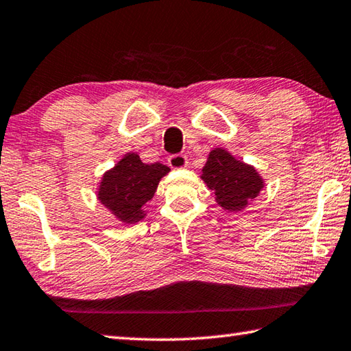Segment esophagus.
Here are the masks:
<instances>
[{"label": "esophagus", "instance_id": "34e87169", "mask_svg": "<svg viewBox=\"0 0 351 351\" xmlns=\"http://www.w3.org/2000/svg\"><path fill=\"white\" fill-rule=\"evenodd\" d=\"M187 164H189V160H187V156H185V155L178 154V155H171L169 158V166L171 169H184L185 166H187Z\"/></svg>", "mask_w": 351, "mask_h": 351}]
</instances>
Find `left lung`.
<instances>
[{
    "label": "left lung",
    "instance_id": "8db88e82",
    "mask_svg": "<svg viewBox=\"0 0 351 351\" xmlns=\"http://www.w3.org/2000/svg\"><path fill=\"white\" fill-rule=\"evenodd\" d=\"M201 178L215 193L216 202L228 211H242L265 187L256 169L221 147L210 152Z\"/></svg>",
    "mask_w": 351,
    "mask_h": 351
}]
</instances>
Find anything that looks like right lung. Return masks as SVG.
I'll return each mask as SVG.
<instances>
[{"label":"right lung","mask_w":351,"mask_h":351,"mask_svg":"<svg viewBox=\"0 0 351 351\" xmlns=\"http://www.w3.org/2000/svg\"><path fill=\"white\" fill-rule=\"evenodd\" d=\"M169 171L161 162L144 164L135 152H129L103 175L97 197L120 222L136 223L146 216L144 205Z\"/></svg>","instance_id":"1"}]
</instances>
